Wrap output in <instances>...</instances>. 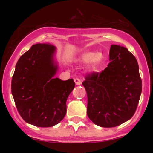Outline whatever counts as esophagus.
Wrapping results in <instances>:
<instances>
[{
    "label": "esophagus",
    "mask_w": 153,
    "mask_h": 153,
    "mask_svg": "<svg viewBox=\"0 0 153 153\" xmlns=\"http://www.w3.org/2000/svg\"><path fill=\"white\" fill-rule=\"evenodd\" d=\"M74 81H75V83L77 85H81V83H82V81L79 78H75L74 80Z\"/></svg>",
    "instance_id": "esophagus-1"
}]
</instances>
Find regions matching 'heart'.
I'll use <instances>...</instances> for the list:
<instances>
[{"instance_id": "1", "label": "heart", "mask_w": 153, "mask_h": 153, "mask_svg": "<svg viewBox=\"0 0 153 153\" xmlns=\"http://www.w3.org/2000/svg\"><path fill=\"white\" fill-rule=\"evenodd\" d=\"M102 59L103 55L100 52H95V51H87L78 56L75 60L79 63L91 62V69L95 71L99 66L100 63L102 62Z\"/></svg>"}]
</instances>
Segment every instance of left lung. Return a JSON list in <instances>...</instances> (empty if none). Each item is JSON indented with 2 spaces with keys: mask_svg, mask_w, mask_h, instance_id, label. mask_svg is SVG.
<instances>
[{
  "mask_svg": "<svg viewBox=\"0 0 153 153\" xmlns=\"http://www.w3.org/2000/svg\"><path fill=\"white\" fill-rule=\"evenodd\" d=\"M109 60L104 71L88 75L82 82L88 96V117L101 127H117L130 119L142 93L134 56L125 47L112 45Z\"/></svg>",
  "mask_w": 153,
  "mask_h": 153,
  "instance_id": "8db88e82",
  "label": "left lung"
}]
</instances>
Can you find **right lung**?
<instances>
[{"label":"right lung","mask_w":153,"mask_h":153,"mask_svg":"<svg viewBox=\"0 0 153 153\" xmlns=\"http://www.w3.org/2000/svg\"><path fill=\"white\" fill-rule=\"evenodd\" d=\"M56 47L36 44L21 56L11 80V93L19 114L39 127L56 125L67 111L66 101L75 88L73 79L54 78L58 71Z\"/></svg>","instance_id":"right-lung-1"}]
</instances>
